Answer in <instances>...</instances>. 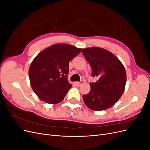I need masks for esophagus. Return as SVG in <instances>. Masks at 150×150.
<instances>
[{
  "mask_svg": "<svg viewBox=\"0 0 150 150\" xmlns=\"http://www.w3.org/2000/svg\"><path fill=\"white\" fill-rule=\"evenodd\" d=\"M83 83H84V81H83V80H81V81H79V82H76V84L77 86H81L82 84H83Z\"/></svg>",
  "mask_w": 150,
  "mask_h": 150,
  "instance_id": "esophagus-1",
  "label": "esophagus"
}]
</instances>
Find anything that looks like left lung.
I'll return each mask as SVG.
<instances>
[{
    "mask_svg": "<svg viewBox=\"0 0 150 150\" xmlns=\"http://www.w3.org/2000/svg\"><path fill=\"white\" fill-rule=\"evenodd\" d=\"M86 60L91 66L96 83H91V91L83 95L85 104L94 111L105 110L119 100L124 92L126 74L124 66L114 54L100 47L83 49Z\"/></svg>",
    "mask_w": 150,
    "mask_h": 150,
    "instance_id": "left-lung-1",
    "label": "left lung"
}]
</instances>
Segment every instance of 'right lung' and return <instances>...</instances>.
<instances>
[{
    "label": "right lung",
    "mask_w": 150,
    "mask_h": 150,
    "mask_svg": "<svg viewBox=\"0 0 150 150\" xmlns=\"http://www.w3.org/2000/svg\"><path fill=\"white\" fill-rule=\"evenodd\" d=\"M81 49L66 44H54L40 52L29 70L31 87L40 100L57 104L71 88L67 80L69 63Z\"/></svg>",
    "instance_id": "1"
}]
</instances>
